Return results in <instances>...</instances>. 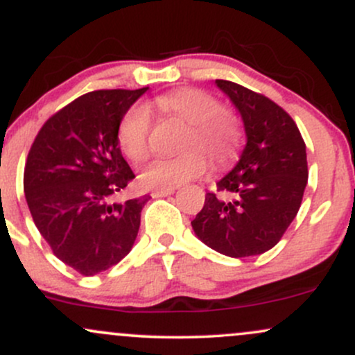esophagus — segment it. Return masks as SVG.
Masks as SVG:
<instances>
[{"label": "esophagus", "mask_w": 355, "mask_h": 355, "mask_svg": "<svg viewBox=\"0 0 355 355\" xmlns=\"http://www.w3.org/2000/svg\"><path fill=\"white\" fill-rule=\"evenodd\" d=\"M175 189H158L152 191V197L158 198V197H166V195H172Z\"/></svg>", "instance_id": "1"}]
</instances>
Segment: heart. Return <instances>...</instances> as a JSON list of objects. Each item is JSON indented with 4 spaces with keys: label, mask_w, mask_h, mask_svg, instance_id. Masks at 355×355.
<instances>
[{
    "label": "heart",
    "mask_w": 355,
    "mask_h": 355,
    "mask_svg": "<svg viewBox=\"0 0 355 355\" xmlns=\"http://www.w3.org/2000/svg\"><path fill=\"white\" fill-rule=\"evenodd\" d=\"M157 105L166 115L189 125L183 140V148L189 152L152 162L140 173V183L145 189H173L200 177L209 168L202 152L209 155L215 165H225L235 157L240 145V130L214 95L197 88H182L158 96ZM150 130L152 115L144 105H133L118 121V145L135 164L148 157Z\"/></svg>",
    "instance_id": "b5f03b06"
}]
</instances>
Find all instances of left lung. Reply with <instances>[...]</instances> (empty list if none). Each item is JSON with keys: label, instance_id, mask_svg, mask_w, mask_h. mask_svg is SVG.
Wrapping results in <instances>:
<instances>
[{"label": "left lung", "instance_id": "8db88e82", "mask_svg": "<svg viewBox=\"0 0 355 355\" xmlns=\"http://www.w3.org/2000/svg\"><path fill=\"white\" fill-rule=\"evenodd\" d=\"M242 115L247 145L234 170L207 193L191 220L195 235L223 255H260L279 243L307 185L304 138L291 115L242 85L215 80Z\"/></svg>", "mask_w": 355, "mask_h": 355}]
</instances>
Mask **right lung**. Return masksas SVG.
Listing matches in <instances>:
<instances>
[{"label": "right lung", "instance_id": "obj_1", "mask_svg": "<svg viewBox=\"0 0 355 355\" xmlns=\"http://www.w3.org/2000/svg\"><path fill=\"white\" fill-rule=\"evenodd\" d=\"M148 89H96L48 118L24 165V197L36 229L81 275L116 266L135 243L148 195L110 202L135 178L116 141L123 113Z\"/></svg>", "mask_w": 355, "mask_h": 355}]
</instances>
